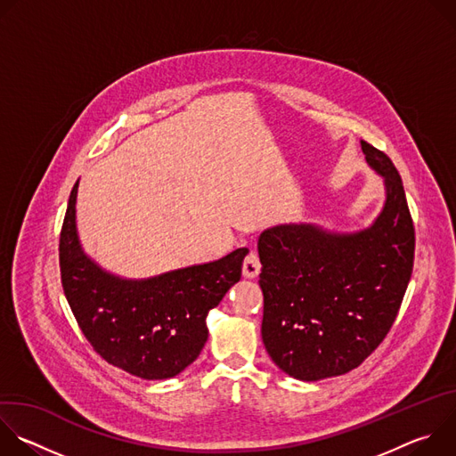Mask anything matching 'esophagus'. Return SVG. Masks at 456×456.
<instances>
[{"label":"esophagus","instance_id":"obj_1","mask_svg":"<svg viewBox=\"0 0 456 456\" xmlns=\"http://www.w3.org/2000/svg\"><path fill=\"white\" fill-rule=\"evenodd\" d=\"M262 271V264H259V257L254 250H250L243 262V276L245 278H256Z\"/></svg>","mask_w":456,"mask_h":456}]
</instances>
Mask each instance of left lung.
Here are the masks:
<instances>
[{
	"instance_id": "left-lung-1",
	"label": "left lung",
	"mask_w": 456,
	"mask_h": 456,
	"mask_svg": "<svg viewBox=\"0 0 456 456\" xmlns=\"http://www.w3.org/2000/svg\"><path fill=\"white\" fill-rule=\"evenodd\" d=\"M361 148L386 189L371 225L336 232L281 224L257 240L264 345L299 380L357 368L392 329L411 278L415 229L401 175L387 155L364 141Z\"/></svg>"
}]
</instances>
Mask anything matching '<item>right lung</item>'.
I'll use <instances>...</instances> for the list:
<instances>
[{
	"label": "right lung",
	"instance_id": "add662e5",
	"mask_svg": "<svg viewBox=\"0 0 456 456\" xmlns=\"http://www.w3.org/2000/svg\"><path fill=\"white\" fill-rule=\"evenodd\" d=\"M76 182L59 238L64 296L94 350L110 364L148 380L183 371L208 341V314L240 281L247 248L216 262L148 280L110 274L83 250L76 224Z\"/></svg>",
	"mask_w": 456,
	"mask_h": 456
}]
</instances>
